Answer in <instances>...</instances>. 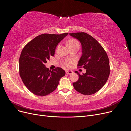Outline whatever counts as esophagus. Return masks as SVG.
Returning a JSON list of instances; mask_svg holds the SVG:
<instances>
[{"label":"esophagus","mask_w":131,"mask_h":131,"mask_svg":"<svg viewBox=\"0 0 131 131\" xmlns=\"http://www.w3.org/2000/svg\"><path fill=\"white\" fill-rule=\"evenodd\" d=\"M66 73L67 74H71L72 73H73V71H66Z\"/></svg>","instance_id":"obj_1"}]
</instances>
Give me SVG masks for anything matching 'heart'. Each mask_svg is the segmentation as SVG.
Instances as JSON below:
<instances>
[{
	"label": "heart",
	"instance_id": "obj_1",
	"mask_svg": "<svg viewBox=\"0 0 131 131\" xmlns=\"http://www.w3.org/2000/svg\"><path fill=\"white\" fill-rule=\"evenodd\" d=\"M75 44H79V43L77 40H74V39H71V40H69L67 42V46H68V47H70L71 46L74 45H75ZM70 63H71V61H69V62H66V66H69L70 65Z\"/></svg>",
	"mask_w": 131,
	"mask_h": 131
}]
</instances>
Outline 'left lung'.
Segmentation results:
<instances>
[{
    "label": "left lung",
    "instance_id": "8db88e82",
    "mask_svg": "<svg viewBox=\"0 0 131 131\" xmlns=\"http://www.w3.org/2000/svg\"><path fill=\"white\" fill-rule=\"evenodd\" d=\"M81 43L82 55L78 66H83L86 73L78 74V80L73 83L74 89L84 95L95 93L104 86L110 73L108 57L103 47L95 39L85 32L69 33Z\"/></svg>",
    "mask_w": 131,
    "mask_h": 131
}]
</instances>
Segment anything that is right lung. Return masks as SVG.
<instances>
[{"instance_id": "1", "label": "right lung", "mask_w": 131, "mask_h": 131, "mask_svg": "<svg viewBox=\"0 0 131 131\" xmlns=\"http://www.w3.org/2000/svg\"><path fill=\"white\" fill-rule=\"evenodd\" d=\"M68 33L42 34L24 47L19 58V74L32 93L45 96L54 91L65 71L60 67L50 70L45 64L54 55L56 48Z\"/></svg>"}]
</instances>
